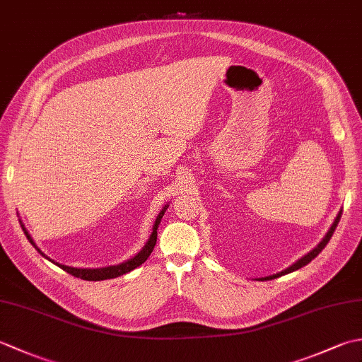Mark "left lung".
Here are the masks:
<instances>
[{
	"label": "left lung",
	"instance_id": "1",
	"mask_svg": "<svg viewBox=\"0 0 362 362\" xmlns=\"http://www.w3.org/2000/svg\"><path fill=\"white\" fill-rule=\"evenodd\" d=\"M341 216H342V210H339V213L336 214V218H334V221H333V224H332V227L328 228V232L325 233V236L322 238V241L316 245V247H314L313 250H310L308 253H305V255L302 257V258H298L296 263H292L289 267H286L284 269V271H281V272H276V274H274V275H267V276H263V279H257V280H272V279H276V276H281V275H284V274H289V272H294V271H297V269H300V267H303V266H306L310 263V261H313L314 258H316L319 253L325 249V245L328 244V241H329V238L333 236V233H334V230H336V227H337V224H339V221H341Z\"/></svg>",
	"mask_w": 362,
	"mask_h": 362
}]
</instances>
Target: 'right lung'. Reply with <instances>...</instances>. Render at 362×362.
<instances>
[{"mask_svg":"<svg viewBox=\"0 0 362 362\" xmlns=\"http://www.w3.org/2000/svg\"><path fill=\"white\" fill-rule=\"evenodd\" d=\"M168 206H169V204H166V205L163 206V209L160 210L158 216H157L156 222H153V226H152V233H151V236L148 238V241L144 243V245H143L140 252H136L134 257H130L129 259L122 261V263H119V264L105 266V267H95V269H91V267H73V266H65V264L57 263V261L51 259L48 255H45V253H43L40 249H38V245L34 243L33 236L29 235V232L26 230L25 224H23V222H21V219H18V221H20V226H21V228H23V232H25V235H26V238H28V241L34 245V249H35L38 253H40V255H42L43 258L51 261V263L59 266L60 269H64L65 272L71 274V275H74V276H78V279L88 280V281H98V280L117 279V276H119V275H122V274H127V272H130V271H134V269H136L138 266H141V264L144 263V261L149 258L151 252L153 250V245H156V243H157V230H158V226H160V221H161V218H163V214H165Z\"/></svg>","mask_w":362,"mask_h":362,"instance_id":"1","label":"right lung"}]
</instances>
